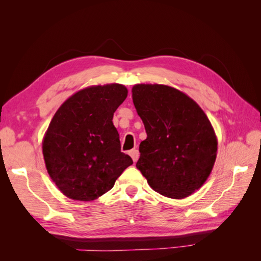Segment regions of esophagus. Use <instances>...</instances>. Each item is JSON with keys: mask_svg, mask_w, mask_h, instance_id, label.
Here are the masks:
<instances>
[{"mask_svg": "<svg viewBox=\"0 0 261 261\" xmlns=\"http://www.w3.org/2000/svg\"><path fill=\"white\" fill-rule=\"evenodd\" d=\"M129 155L132 156L133 161L136 162L138 160V158H139V151H138L137 149H133V150H130V151H129Z\"/></svg>", "mask_w": 261, "mask_h": 261, "instance_id": "1", "label": "esophagus"}]
</instances>
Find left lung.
Wrapping results in <instances>:
<instances>
[{
    "instance_id": "obj_1",
    "label": "left lung",
    "mask_w": 261,
    "mask_h": 261,
    "mask_svg": "<svg viewBox=\"0 0 261 261\" xmlns=\"http://www.w3.org/2000/svg\"><path fill=\"white\" fill-rule=\"evenodd\" d=\"M132 92L147 133L136 168L153 191L185 198L202 186L216 161L210 121L193 99L172 87L138 84Z\"/></svg>"
}]
</instances>
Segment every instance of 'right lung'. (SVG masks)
<instances>
[{
	"mask_svg": "<svg viewBox=\"0 0 261 261\" xmlns=\"http://www.w3.org/2000/svg\"><path fill=\"white\" fill-rule=\"evenodd\" d=\"M126 97L123 85L92 86L69 97L54 114L42 152L50 177L68 198L97 199L133 164L121 151L112 122Z\"/></svg>",
	"mask_w": 261,
	"mask_h": 261,
	"instance_id": "right-lung-1",
	"label": "right lung"
}]
</instances>
